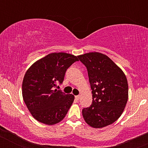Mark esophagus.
I'll return each instance as SVG.
<instances>
[{
  "mask_svg": "<svg viewBox=\"0 0 148 148\" xmlns=\"http://www.w3.org/2000/svg\"><path fill=\"white\" fill-rule=\"evenodd\" d=\"M79 99H80V96H79V95H77V96H75L76 100H79Z\"/></svg>",
  "mask_w": 148,
  "mask_h": 148,
  "instance_id": "obj_1",
  "label": "esophagus"
}]
</instances>
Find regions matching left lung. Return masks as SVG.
<instances>
[{"mask_svg": "<svg viewBox=\"0 0 148 148\" xmlns=\"http://www.w3.org/2000/svg\"><path fill=\"white\" fill-rule=\"evenodd\" d=\"M86 67L92 93L90 107L84 108L85 122L102 128L115 122L128 99L127 80L123 71L110 58L99 52L78 56Z\"/></svg>", "mask_w": 148, "mask_h": 148, "instance_id": "1", "label": "left lung"}]
</instances>
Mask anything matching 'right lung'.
<instances>
[{
	"instance_id": "add662e5",
	"label": "right lung",
	"mask_w": 148,
	"mask_h": 148,
	"mask_svg": "<svg viewBox=\"0 0 148 148\" xmlns=\"http://www.w3.org/2000/svg\"><path fill=\"white\" fill-rule=\"evenodd\" d=\"M78 61V56L69 53H52L27 70L22 84V95L28 110L37 121L51 125L64 118L74 96L55 88L58 83L63 82L67 69Z\"/></svg>"
}]
</instances>
